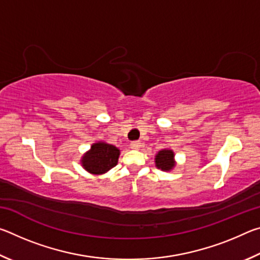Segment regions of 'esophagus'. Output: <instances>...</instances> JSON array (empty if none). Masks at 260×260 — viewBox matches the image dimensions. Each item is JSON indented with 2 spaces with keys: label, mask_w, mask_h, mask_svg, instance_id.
I'll return each instance as SVG.
<instances>
[{
  "label": "esophagus",
  "mask_w": 260,
  "mask_h": 260,
  "mask_svg": "<svg viewBox=\"0 0 260 260\" xmlns=\"http://www.w3.org/2000/svg\"><path fill=\"white\" fill-rule=\"evenodd\" d=\"M141 147L140 141H132L131 142V148L132 149H139Z\"/></svg>",
  "instance_id": "esophagus-1"
}]
</instances>
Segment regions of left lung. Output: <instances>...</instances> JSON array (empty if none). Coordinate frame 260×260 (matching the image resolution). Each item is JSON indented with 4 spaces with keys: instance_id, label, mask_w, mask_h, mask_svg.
<instances>
[{
    "instance_id": "1",
    "label": "left lung",
    "mask_w": 260,
    "mask_h": 260,
    "mask_svg": "<svg viewBox=\"0 0 260 260\" xmlns=\"http://www.w3.org/2000/svg\"><path fill=\"white\" fill-rule=\"evenodd\" d=\"M173 157H174V153L172 150L164 149V150H161L157 153V156L155 158L156 166L158 169H161L162 171L172 170V167L174 166Z\"/></svg>"
}]
</instances>
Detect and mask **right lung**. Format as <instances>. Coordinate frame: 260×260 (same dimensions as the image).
<instances>
[{"label":"right lung","instance_id":"obj_1","mask_svg":"<svg viewBox=\"0 0 260 260\" xmlns=\"http://www.w3.org/2000/svg\"><path fill=\"white\" fill-rule=\"evenodd\" d=\"M119 150L104 142L91 146V149L82 157V166L93 174H103L117 165Z\"/></svg>","mask_w":260,"mask_h":260}]
</instances>
